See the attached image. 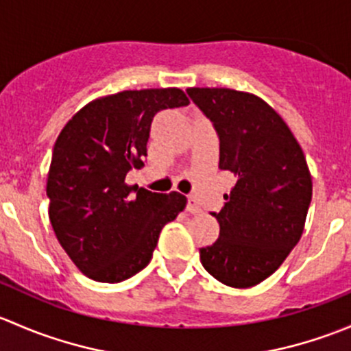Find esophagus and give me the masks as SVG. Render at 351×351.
<instances>
[{
  "label": "esophagus",
  "instance_id": "1",
  "mask_svg": "<svg viewBox=\"0 0 351 351\" xmlns=\"http://www.w3.org/2000/svg\"><path fill=\"white\" fill-rule=\"evenodd\" d=\"M186 210L190 214H198L200 212V205H198V200L195 197H189V200H186Z\"/></svg>",
  "mask_w": 351,
  "mask_h": 351
}]
</instances>
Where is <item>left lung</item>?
Segmentation results:
<instances>
[{"label":"left lung","mask_w":351,"mask_h":351,"mask_svg":"<svg viewBox=\"0 0 351 351\" xmlns=\"http://www.w3.org/2000/svg\"><path fill=\"white\" fill-rule=\"evenodd\" d=\"M219 134V168L231 171L217 219L221 231L200 247L205 270L234 289L270 277L302 236L313 176L302 147L277 110L260 97L231 88H189Z\"/></svg>","instance_id":"1"}]
</instances>
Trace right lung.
Returning a JSON list of instances; mask_svg holds the SVG:
<instances>
[{
  "label": "right lung",
  "instance_id": "right-lung-1",
  "mask_svg": "<svg viewBox=\"0 0 351 351\" xmlns=\"http://www.w3.org/2000/svg\"><path fill=\"white\" fill-rule=\"evenodd\" d=\"M189 104L180 88L125 90L84 105L58 136L45 186L49 219L91 280L117 284L147 267L161 229L185 208L182 193L130 186L125 176L144 166L156 113Z\"/></svg>",
  "mask_w": 351,
  "mask_h": 351
}]
</instances>
